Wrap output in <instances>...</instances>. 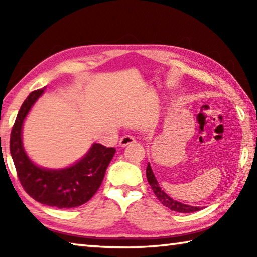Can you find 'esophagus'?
<instances>
[{"mask_svg": "<svg viewBox=\"0 0 257 257\" xmlns=\"http://www.w3.org/2000/svg\"><path fill=\"white\" fill-rule=\"evenodd\" d=\"M134 143H136V138L132 136V135H124V136L121 137L119 141L120 146H122V147L127 146L129 144H134Z\"/></svg>", "mask_w": 257, "mask_h": 257, "instance_id": "34e87169", "label": "esophagus"}]
</instances>
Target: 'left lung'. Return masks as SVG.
Returning a JSON list of instances; mask_svg holds the SVG:
<instances>
[{
  "label": "left lung",
  "mask_w": 257,
  "mask_h": 257,
  "mask_svg": "<svg viewBox=\"0 0 257 257\" xmlns=\"http://www.w3.org/2000/svg\"><path fill=\"white\" fill-rule=\"evenodd\" d=\"M146 177H147V181H149V184L151 185L152 189H153L154 194L156 195V197L159 198V201L162 203L163 205H165L169 208H171L172 211L180 212V213H191V212H196V211L201 210V207L186 205V204L177 202V201H175V199L169 196V195L165 194V191L161 189L159 182H158V180H156L153 171H152L150 163L147 164V168H146Z\"/></svg>",
  "instance_id": "obj_1"
}]
</instances>
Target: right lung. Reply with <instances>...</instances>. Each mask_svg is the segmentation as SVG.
<instances>
[{
    "mask_svg": "<svg viewBox=\"0 0 257 257\" xmlns=\"http://www.w3.org/2000/svg\"><path fill=\"white\" fill-rule=\"evenodd\" d=\"M43 93L44 88L34 90L28 95L11 130L10 152L17 175L26 193L44 205L58 208L82 205L98 190L107 165L115 154V149L93 144L80 161L61 170L43 169L34 164L24 150L21 130L30 108Z\"/></svg>",
    "mask_w": 257,
    "mask_h": 257,
    "instance_id": "add662e5",
    "label": "right lung"
}]
</instances>
